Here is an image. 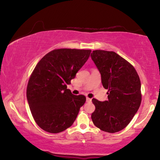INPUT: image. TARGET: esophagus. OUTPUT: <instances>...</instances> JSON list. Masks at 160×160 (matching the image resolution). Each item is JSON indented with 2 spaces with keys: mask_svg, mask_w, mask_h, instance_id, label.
I'll return each instance as SVG.
<instances>
[{
  "mask_svg": "<svg viewBox=\"0 0 160 160\" xmlns=\"http://www.w3.org/2000/svg\"><path fill=\"white\" fill-rule=\"evenodd\" d=\"M86 102H92V99L88 98V97H87V98H86Z\"/></svg>",
  "mask_w": 160,
  "mask_h": 160,
  "instance_id": "34e87169",
  "label": "esophagus"
}]
</instances>
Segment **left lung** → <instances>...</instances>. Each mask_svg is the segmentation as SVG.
<instances>
[{"instance_id": "left-lung-1", "label": "left lung", "mask_w": 160, "mask_h": 160, "mask_svg": "<svg viewBox=\"0 0 160 160\" xmlns=\"http://www.w3.org/2000/svg\"><path fill=\"white\" fill-rule=\"evenodd\" d=\"M91 58L108 90V100L93 98V123L103 131L116 132L128 126L141 103V84L134 67L113 51L95 50Z\"/></svg>"}]
</instances>
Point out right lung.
<instances>
[{
    "label": "right lung",
    "mask_w": 160,
    "mask_h": 160,
    "mask_svg": "<svg viewBox=\"0 0 160 160\" xmlns=\"http://www.w3.org/2000/svg\"><path fill=\"white\" fill-rule=\"evenodd\" d=\"M91 51L55 49L35 67L27 88V99L34 121L44 131L57 133L74 123L86 98L72 94L67 85L88 61Z\"/></svg>",
    "instance_id": "right-lung-1"
}]
</instances>
